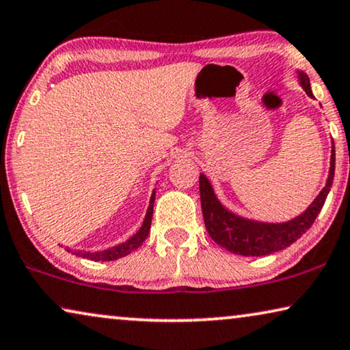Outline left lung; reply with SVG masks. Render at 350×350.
I'll use <instances>...</instances> for the list:
<instances>
[{
  "instance_id": "obj_1",
  "label": "left lung",
  "mask_w": 350,
  "mask_h": 350,
  "mask_svg": "<svg viewBox=\"0 0 350 350\" xmlns=\"http://www.w3.org/2000/svg\"><path fill=\"white\" fill-rule=\"evenodd\" d=\"M300 82L306 94L314 98L310 79L303 72H300ZM333 176H335V148L332 150V167L327 185L316 197V200L308 206V210L295 219L282 222V224H267V222L243 219L226 210L216 199L206 176L200 175V202L206 230L217 245L240 256H267L284 250L292 243H295L316 221L319 211L322 210L328 192H330Z\"/></svg>"
}]
</instances>
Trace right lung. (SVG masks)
Returning <instances> with one entry per match:
<instances>
[{
	"label": "right lung",
	"instance_id": "right-lung-1",
	"mask_svg": "<svg viewBox=\"0 0 350 350\" xmlns=\"http://www.w3.org/2000/svg\"><path fill=\"white\" fill-rule=\"evenodd\" d=\"M153 204H154V191H153V196H151L150 199V206H148V211H146V216H145V221L144 224H142L140 230L137 234L133 235L129 238L128 241L121 243L118 246H113L110 247V250H105V251H98V252H79V251H74L75 256H80V257H87L90 260H103V262H109V260H116L120 259V257H124L133 252L134 250H137V247L142 245L146 240V237H148V232H150V227H151V217H153ZM70 251V250H68Z\"/></svg>",
	"mask_w": 350,
	"mask_h": 350
}]
</instances>
